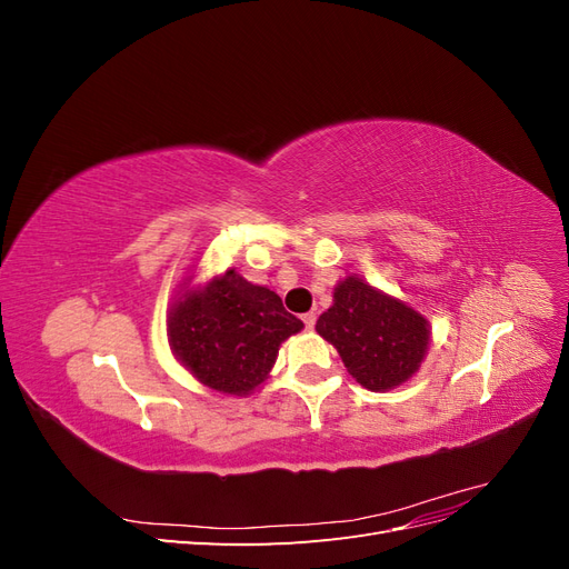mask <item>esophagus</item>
<instances>
[{"label": "esophagus", "mask_w": 569, "mask_h": 569, "mask_svg": "<svg viewBox=\"0 0 569 569\" xmlns=\"http://www.w3.org/2000/svg\"><path fill=\"white\" fill-rule=\"evenodd\" d=\"M301 320H303V325H306V330H313L318 316H316V313H306Z\"/></svg>", "instance_id": "esophagus-1"}]
</instances>
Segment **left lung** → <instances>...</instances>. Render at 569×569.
<instances>
[{
	"label": "left lung",
	"mask_w": 569,
	"mask_h": 569,
	"mask_svg": "<svg viewBox=\"0 0 569 569\" xmlns=\"http://www.w3.org/2000/svg\"><path fill=\"white\" fill-rule=\"evenodd\" d=\"M353 380L370 391L406 385L432 343L427 318L406 301L368 284L358 274L339 280L332 306L316 322Z\"/></svg>",
	"instance_id": "1"
}]
</instances>
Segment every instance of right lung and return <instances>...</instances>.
I'll list each match as a JSON object with an SVG mask.
<instances>
[{"label": "right lung", "mask_w": 569, "mask_h": 569, "mask_svg": "<svg viewBox=\"0 0 569 569\" xmlns=\"http://www.w3.org/2000/svg\"><path fill=\"white\" fill-rule=\"evenodd\" d=\"M192 282L189 274L168 308L170 351L206 389L253 393L268 380L282 341L301 332L303 322L284 311L274 291L251 284L237 270L199 287Z\"/></svg>", "instance_id": "1"}]
</instances>
